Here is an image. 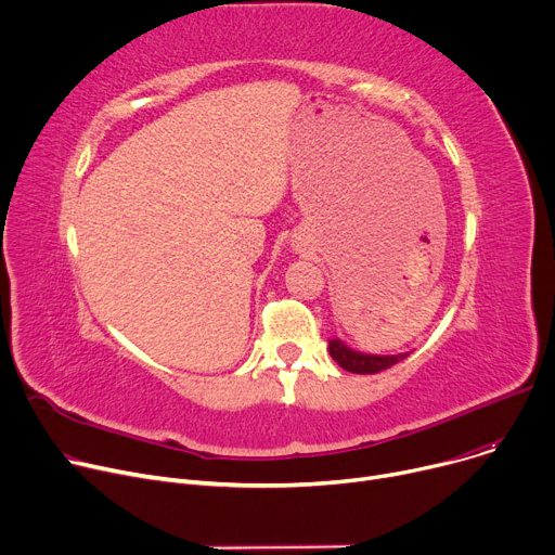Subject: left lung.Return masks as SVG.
<instances>
[{"label":"left lung","instance_id":"left-lung-1","mask_svg":"<svg viewBox=\"0 0 555 555\" xmlns=\"http://www.w3.org/2000/svg\"><path fill=\"white\" fill-rule=\"evenodd\" d=\"M327 350L332 354V359H335L344 371L348 373H357V375H375V373H382L386 371V367L403 361L405 357H409V352L403 354H388V357H377V354H361V352H354L350 348H346L339 339H330L327 341Z\"/></svg>","mask_w":555,"mask_h":555}]
</instances>
